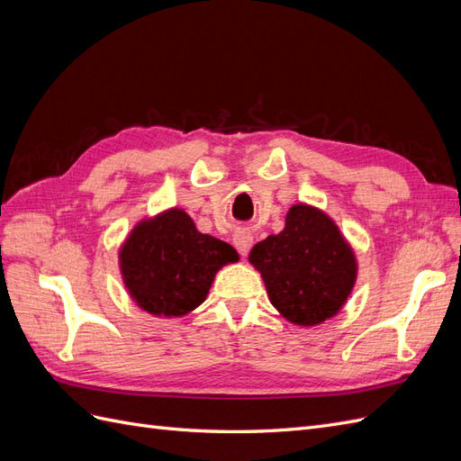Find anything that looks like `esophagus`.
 Instances as JSON below:
<instances>
[{"instance_id": "34e87169", "label": "esophagus", "mask_w": 461, "mask_h": 461, "mask_svg": "<svg viewBox=\"0 0 461 461\" xmlns=\"http://www.w3.org/2000/svg\"><path fill=\"white\" fill-rule=\"evenodd\" d=\"M232 242H234V248L240 252V256L246 258L248 252H249V248H252V244H254V236L249 232H239V234H234Z\"/></svg>"}]
</instances>
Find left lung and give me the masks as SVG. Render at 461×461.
I'll list each match as a JSON object with an SVG mask.
<instances>
[{
    "mask_svg": "<svg viewBox=\"0 0 461 461\" xmlns=\"http://www.w3.org/2000/svg\"><path fill=\"white\" fill-rule=\"evenodd\" d=\"M269 302L288 323L315 327L339 315L357 281V258L323 209L296 203L285 229L249 252Z\"/></svg>",
    "mask_w": 461,
    "mask_h": 461,
    "instance_id": "left-lung-1",
    "label": "left lung"
}]
</instances>
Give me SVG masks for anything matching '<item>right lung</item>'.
<instances>
[{
  "label": "right lung",
  "mask_w": 461,
  "mask_h": 461,
  "mask_svg": "<svg viewBox=\"0 0 461 461\" xmlns=\"http://www.w3.org/2000/svg\"><path fill=\"white\" fill-rule=\"evenodd\" d=\"M236 249L203 234L180 207L144 217L119 248L122 285L153 317H185L209 294L219 269L239 261Z\"/></svg>",
  "instance_id": "right-lung-1"
}]
</instances>
